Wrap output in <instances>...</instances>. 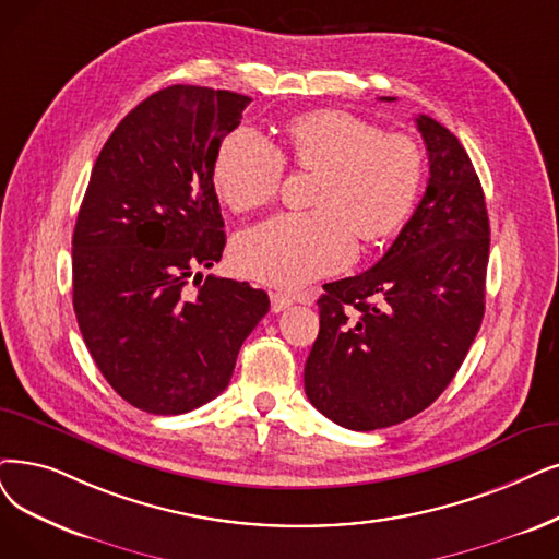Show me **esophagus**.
I'll list each match as a JSON object with an SVG mask.
<instances>
[{"label":"esophagus","instance_id":"34e87169","mask_svg":"<svg viewBox=\"0 0 559 559\" xmlns=\"http://www.w3.org/2000/svg\"><path fill=\"white\" fill-rule=\"evenodd\" d=\"M296 300H298L296 296L286 294V292H271V307H273V311H282L288 305H294Z\"/></svg>","mask_w":559,"mask_h":559}]
</instances>
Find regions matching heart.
Returning <instances> with one entry per match:
<instances>
[{
    "mask_svg": "<svg viewBox=\"0 0 559 559\" xmlns=\"http://www.w3.org/2000/svg\"><path fill=\"white\" fill-rule=\"evenodd\" d=\"M288 153L302 167L321 169L314 211L282 213L245 231L234 248L242 275L300 286L337 273L365 240L396 231L411 215L421 183V153L404 135H383L346 111H317L286 132ZM284 155L259 130L242 126L219 144L213 186L234 211L271 204L280 192Z\"/></svg>",
    "mask_w": 559,
    "mask_h": 559,
    "instance_id": "obj_1",
    "label": "heart"
}]
</instances>
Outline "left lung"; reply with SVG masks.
Instances as JSON below:
<instances>
[{
    "mask_svg": "<svg viewBox=\"0 0 559 559\" xmlns=\"http://www.w3.org/2000/svg\"><path fill=\"white\" fill-rule=\"evenodd\" d=\"M394 100V98H383ZM427 192L367 273L323 284L305 365L311 406L353 431L394 427L452 383L484 319L490 227L479 176L427 115Z\"/></svg>",
    "mask_w": 559,
    "mask_h": 559,
    "instance_id": "8db88e82",
    "label": "left lung"
}]
</instances>
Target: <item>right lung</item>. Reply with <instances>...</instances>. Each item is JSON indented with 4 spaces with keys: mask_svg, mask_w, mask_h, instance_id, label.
<instances>
[{
    "mask_svg": "<svg viewBox=\"0 0 559 559\" xmlns=\"http://www.w3.org/2000/svg\"><path fill=\"white\" fill-rule=\"evenodd\" d=\"M250 100L192 84L155 92L121 119L88 178L73 309L105 381L151 415H181L225 392L271 307L248 282L202 275L227 242L215 155Z\"/></svg>",
    "mask_w": 559,
    "mask_h": 559,
    "instance_id": "add662e5",
    "label": "right lung"
}]
</instances>
